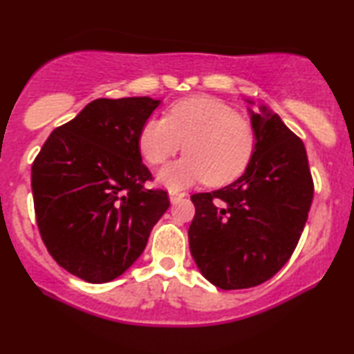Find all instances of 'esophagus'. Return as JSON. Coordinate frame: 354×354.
Returning <instances> with one entry per match:
<instances>
[{
    "instance_id": "34e87169",
    "label": "esophagus",
    "mask_w": 354,
    "mask_h": 354,
    "mask_svg": "<svg viewBox=\"0 0 354 354\" xmlns=\"http://www.w3.org/2000/svg\"><path fill=\"white\" fill-rule=\"evenodd\" d=\"M168 196H170V202L171 203H176L179 198H183L184 196H186V194L179 192V191H170V192H168Z\"/></svg>"
}]
</instances>
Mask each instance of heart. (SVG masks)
<instances>
[{"instance_id":"1","label":"heart","mask_w":354,"mask_h":354,"mask_svg":"<svg viewBox=\"0 0 354 354\" xmlns=\"http://www.w3.org/2000/svg\"><path fill=\"white\" fill-rule=\"evenodd\" d=\"M255 129L237 112L210 96L183 99L165 118H149L139 131V151L151 165H162L181 149L186 156L162 168L157 181L183 189L205 181L221 186L236 179L250 162Z\"/></svg>"}]
</instances>
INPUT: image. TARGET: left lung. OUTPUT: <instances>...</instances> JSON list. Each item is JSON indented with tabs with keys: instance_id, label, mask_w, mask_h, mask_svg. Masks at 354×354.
I'll list each match as a JSON object with an SVG mask.
<instances>
[{
	"instance_id": "8db88e82",
	"label": "left lung",
	"mask_w": 354,
	"mask_h": 354,
	"mask_svg": "<svg viewBox=\"0 0 354 354\" xmlns=\"http://www.w3.org/2000/svg\"><path fill=\"white\" fill-rule=\"evenodd\" d=\"M248 112L257 142L245 173L226 187L191 196V255L223 290L260 286L286 265L315 194L301 139L268 107Z\"/></svg>"
}]
</instances>
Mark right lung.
I'll return each mask as SVG.
<instances>
[{
	"label": "right lung",
	"instance_id": "add662e5",
	"mask_svg": "<svg viewBox=\"0 0 354 354\" xmlns=\"http://www.w3.org/2000/svg\"><path fill=\"white\" fill-rule=\"evenodd\" d=\"M160 101L96 99L49 134L32 165L39 234L59 266L91 283L122 276L170 207L139 151V131Z\"/></svg>",
	"mask_w": 354,
	"mask_h": 354
}]
</instances>
